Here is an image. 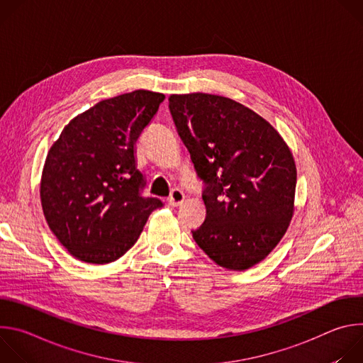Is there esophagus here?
<instances>
[{
    "mask_svg": "<svg viewBox=\"0 0 363 363\" xmlns=\"http://www.w3.org/2000/svg\"><path fill=\"white\" fill-rule=\"evenodd\" d=\"M184 199H185V194L181 189L175 188V189H172V192H171V195L168 198V203L171 206H178V205H181L184 202Z\"/></svg>",
    "mask_w": 363,
    "mask_h": 363,
    "instance_id": "obj_1",
    "label": "esophagus"
}]
</instances>
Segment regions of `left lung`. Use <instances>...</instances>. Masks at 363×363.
Wrapping results in <instances>:
<instances>
[{"label":"left lung","mask_w":363,"mask_h":363,"mask_svg":"<svg viewBox=\"0 0 363 363\" xmlns=\"http://www.w3.org/2000/svg\"><path fill=\"white\" fill-rule=\"evenodd\" d=\"M169 111L203 185L206 217L192 231L195 242L230 270L260 263L293 216L290 149L267 121L228 97L172 94Z\"/></svg>","instance_id":"left-lung-1"}]
</instances>
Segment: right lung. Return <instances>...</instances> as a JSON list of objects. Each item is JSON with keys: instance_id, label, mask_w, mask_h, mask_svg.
<instances>
[{"instance_id": "right-lung-1", "label": "right lung", "mask_w": 363, "mask_h": 363, "mask_svg": "<svg viewBox=\"0 0 363 363\" xmlns=\"http://www.w3.org/2000/svg\"><path fill=\"white\" fill-rule=\"evenodd\" d=\"M165 96L135 90L76 116L50 147L40 196L50 230L86 263L118 260L139 238L152 211L164 206L145 196L136 140Z\"/></svg>"}]
</instances>
